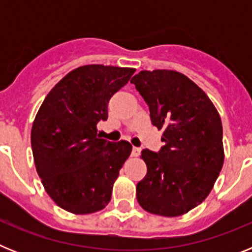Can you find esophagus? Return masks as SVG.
<instances>
[{
    "mask_svg": "<svg viewBox=\"0 0 252 252\" xmlns=\"http://www.w3.org/2000/svg\"><path fill=\"white\" fill-rule=\"evenodd\" d=\"M140 148H136V146H133L132 148V151H131V155H132V157H139L140 155Z\"/></svg>",
    "mask_w": 252,
    "mask_h": 252,
    "instance_id": "obj_1",
    "label": "esophagus"
}]
</instances>
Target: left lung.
Wrapping results in <instances>:
<instances>
[{
	"mask_svg": "<svg viewBox=\"0 0 252 252\" xmlns=\"http://www.w3.org/2000/svg\"><path fill=\"white\" fill-rule=\"evenodd\" d=\"M164 130L158 153L144 149L148 173L136 186L137 202L154 215L177 217L201 204L222 165V122L203 91L175 70H141L131 79Z\"/></svg>",
	"mask_w": 252,
	"mask_h": 252,
	"instance_id": "left-lung-1",
	"label": "left lung"
}]
</instances>
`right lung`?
Segmentation results:
<instances>
[{
  "instance_id": "add662e5",
  "label": "right lung",
  "mask_w": 252,
  "mask_h": 252,
  "mask_svg": "<svg viewBox=\"0 0 252 252\" xmlns=\"http://www.w3.org/2000/svg\"><path fill=\"white\" fill-rule=\"evenodd\" d=\"M133 68L83 65L55 84L31 128L35 166L46 193L75 215L101 211L132 146L97 135L108 117V102L130 81Z\"/></svg>"
}]
</instances>
